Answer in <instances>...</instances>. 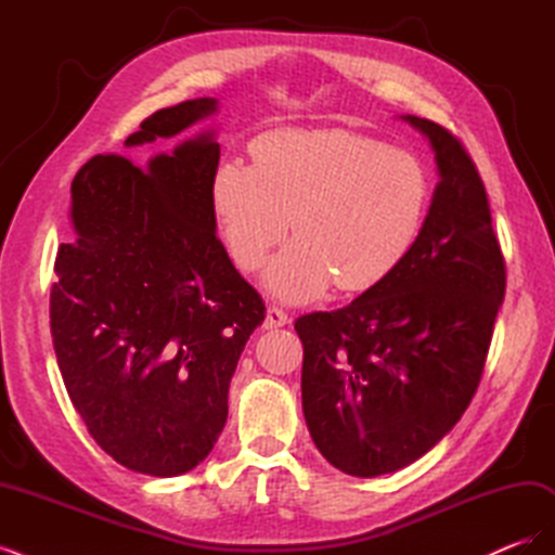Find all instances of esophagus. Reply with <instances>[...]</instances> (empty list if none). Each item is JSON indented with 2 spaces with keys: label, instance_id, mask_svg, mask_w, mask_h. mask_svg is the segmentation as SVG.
I'll list each match as a JSON object with an SVG mask.
<instances>
[{
  "label": "esophagus",
  "instance_id": "obj_1",
  "mask_svg": "<svg viewBox=\"0 0 555 555\" xmlns=\"http://www.w3.org/2000/svg\"><path fill=\"white\" fill-rule=\"evenodd\" d=\"M284 324H289V314L284 312L282 308H275V306H268L266 310V319H263V328H280Z\"/></svg>",
  "mask_w": 555,
  "mask_h": 555
}]
</instances>
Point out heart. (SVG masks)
<instances>
[{
    "instance_id": "1",
    "label": "heart",
    "mask_w": 555,
    "mask_h": 555,
    "mask_svg": "<svg viewBox=\"0 0 555 555\" xmlns=\"http://www.w3.org/2000/svg\"><path fill=\"white\" fill-rule=\"evenodd\" d=\"M255 166L227 162L212 182L220 236L243 271H266L278 298L308 300L379 284L410 255L426 220L424 164L347 129H278L249 145Z\"/></svg>"
}]
</instances>
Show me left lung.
I'll use <instances>...</instances> for the list:
<instances>
[{
  "label": "left lung",
  "mask_w": 555,
  "mask_h": 555,
  "mask_svg": "<svg viewBox=\"0 0 555 555\" xmlns=\"http://www.w3.org/2000/svg\"><path fill=\"white\" fill-rule=\"evenodd\" d=\"M405 120L426 133L440 171L422 233L375 287L294 324L312 442L351 477L396 473L456 426L477 393L507 284L473 157L442 125Z\"/></svg>",
  "instance_id": "8db88e82"
}]
</instances>
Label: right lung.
<instances>
[{
	"label": "right lung",
	"instance_id": "add662e5",
	"mask_svg": "<svg viewBox=\"0 0 555 555\" xmlns=\"http://www.w3.org/2000/svg\"><path fill=\"white\" fill-rule=\"evenodd\" d=\"M217 111L210 96L162 108L127 147L169 139ZM212 133L145 169L96 155L72 182L76 241L62 243L50 333L76 412L113 461L176 477L227 424L229 384L266 314L215 233Z\"/></svg>",
	"mask_w": 555,
	"mask_h": 555
}]
</instances>
